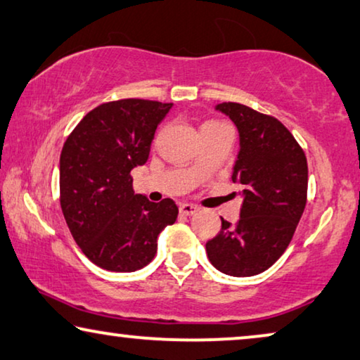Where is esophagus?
I'll return each mask as SVG.
<instances>
[{
	"instance_id": "obj_1",
	"label": "esophagus",
	"mask_w": 360,
	"mask_h": 360,
	"mask_svg": "<svg viewBox=\"0 0 360 360\" xmlns=\"http://www.w3.org/2000/svg\"><path fill=\"white\" fill-rule=\"evenodd\" d=\"M198 208L195 205H192V203H181L179 205V213L181 214H186V217H191V214L197 213Z\"/></svg>"
}]
</instances>
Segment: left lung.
Listing matches in <instances>:
<instances>
[{"mask_svg":"<svg viewBox=\"0 0 360 360\" xmlns=\"http://www.w3.org/2000/svg\"><path fill=\"white\" fill-rule=\"evenodd\" d=\"M239 131L231 179L243 195L240 218H221V231L205 249L212 265L229 276L265 271L291 243L307 202V158L276 117L240 103H219Z\"/></svg>","mask_w":360,"mask_h":360,"instance_id":"left-lung-1","label":"left lung"}]
</instances>
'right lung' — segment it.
I'll return each mask as SVG.
<instances>
[{"mask_svg":"<svg viewBox=\"0 0 360 360\" xmlns=\"http://www.w3.org/2000/svg\"><path fill=\"white\" fill-rule=\"evenodd\" d=\"M173 103L126 98L87 112L64 142L60 202L80 250L108 271L141 270L158 234L178 218L171 198L134 194L131 171L148 160L155 131Z\"/></svg>","mask_w":360,"mask_h":360,"instance_id":"1","label":"right lung"}]
</instances>
